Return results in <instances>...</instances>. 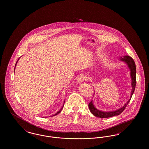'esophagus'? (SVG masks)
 <instances>
[{"instance_id": "1", "label": "esophagus", "mask_w": 149, "mask_h": 149, "mask_svg": "<svg viewBox=\"0 0 149 149\" xmlns=\"http://www.w3.org/2000/svg\"><path fill=\"white\" fill-rule=\"evenodd\" d=\"M85 80V77L84 75H80V76H79V77L77 78V82L79 83H82L83 81H84Z\"/></svg>"}]
</instances>
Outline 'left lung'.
<instances>
[{"label": "left lung", "mask_w": 149, "mask_h": 149, "mask_svg": "<svg viewBox=\"0 0 149 149\" xmlns=\"http://www.w3.org/2000/svg\"><path fill=\"white\" fill-rule=\"evenodd\" d=\"M120 60L121 61H125L126 64H127L129 68V69H130L131 71V78L132 79V82H131V85L132 86V90L131 93V96H130V98L127 102V103L122 107V108H120V109L114 111H111V112H103V111H99L98 109H97L94 106L93 103L92 101H91L89 103V108L90 109V111L92 113L99 118H108V117H113L115 116H118L119 114H120L126 108V107L128 104V103L130 102V100L131 99V97L134 93L135 91V87L136 85V65H135V61L133 60V58L131 57L130 56H123L120 57Z\"/></svg>", "instance_id": "left-lung-1"}]
</instances>
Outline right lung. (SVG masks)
<instances>
[{"label": "right lung", "mask_w": 149, "mask_h": 149, "mask_svg": "<svg viewBox=\"0 0 149 149\" xmlns=\"http://www.w3.org/2000/svg\"><path fill=\"white\" fill-rule=\"evenodd\" d=\"M18 60H19V58H18ZM17 62H18V61H17ZM17 63H16V64H15V66H16V64H17ZM64 103H65V102H64ZM63 107H64V105H63V107H62V108H61V109H60V110H59V111H58V112H57L55 114H54V115H53V116H56V115H57V114H58L59 113H60V112H61V111H62V109H63Z\"/></svg>", "instance_id": "right-lung-1"}]
</instances>
